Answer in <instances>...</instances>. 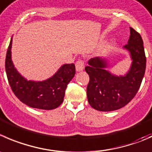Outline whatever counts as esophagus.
I'll list each match as a JSON object with an SVG mask.
<instances>
[{
    "label": "esophagus",
    "instance_id": "esophagus-1",
    "mask_svg": "<svg viewBox=\"0 0 152 152\" xmlns=\"http://www.w3.org/2000/svg\"><path fill=\"white\" fill-rule=\"evenodd\" d=\"M76 70L78 72H80L84 70V61L82 60L79 59L76 63Z\"/></svg>",
    "mask_w": 152,
    "mask_h": 152
}]
</instances>
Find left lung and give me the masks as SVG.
<instances>
[{
  "instance_id": "obj_1",
  "label": "left lung",
  "mask_w": 152,
  "mask_h": 152,
  "mask_svg": "<svg viewBox=\"0 0 152 152\" xmlns=\"http://www.w3.org/2000/svg\"><path fill=\"white\" fill-rule=\"evenodd\" d=\"M132 60L130 69L125 76H116L106 70L104 58L95 57L88 61L85 71L90 81L87 96L93 108L100 111L118 110L128 104L137 93L145 71L146 58L142 37L130 27V37L123 47Z\"/></svg>"
}]
</instances>
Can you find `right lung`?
Returning a JSON list of instances; mask_svg holds the SVG:
<instances>
[{"instance_id":"obj_1","label":"right lung","mask_w":152,"mask_h":152,"mask_svg":"<svg viewBox=\"0 0 152 152\" xmlns=\"http://www.w3.org/2000/svg\"><path fill=\"white\" fill-rule=\"evenodd\" d=\"M12 43L10 41L5 68L10 87L17 98L31 107L53 110L58 107L64 100L65 90L76 73L74 64H63L49 79L42 82L28 81L18 72L12 61Z\"/></svg>"}]
</instances>
